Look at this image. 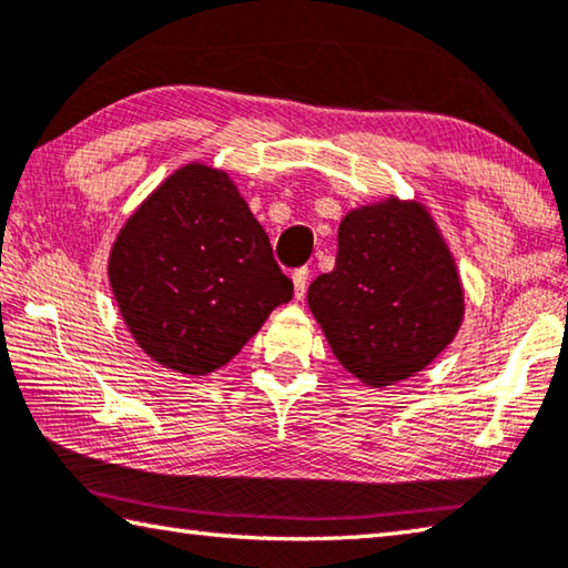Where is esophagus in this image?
Wrapping results in <instances>:
<instances>
[{
    "mask_svg": "<svg viewBox=\"0 0 568 568\" xmlns=\"http://www.w3.org/2000/svg\"><path fill=\"white\" fill-rule=\"evenodd\" d=\"M292 280H294V296L296 298H304L306 284H308V266H302V270H296Z\"/></svg>",
    "mask_w": 568,
    "mask_h": 568,
    "instance_id": "34e87169",
    "label": "esophagus"
}]
</instances>
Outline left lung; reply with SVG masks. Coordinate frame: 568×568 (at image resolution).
Listing matches in <instances>:
<instances>
[{"instance_id": "obj_1", "label": "left lung", "mask_w": 568, "mask_h": 568, "mask_svg": "<svg viewBox=\"0 0 568 568\" xmlns=\"http://www.w3.org/2000/svg\"><path fill=\"white\" fill-rule=\"evenodd\" d=\"M334 356L383 388L423 371L463 324L450 250L417 202L385 200L341 220L334 272L308 286Z\"/></svg>"}]
</instances>
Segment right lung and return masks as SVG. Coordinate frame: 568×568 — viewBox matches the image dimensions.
<instances>
[{
    "mask_svg": "<svg viewBox=\"0 0 568 568\" xmlns=\"http://www.w3.org/2000/svg\"><path fill=\"white\" fill-rule=\"evenodd\" d=\"M109 280L138 346L185 376L222 368L294 294L227 173L200 163L180 168L133 212Z\"/></svg>",
    "mask_w": 568,
    "mask_h": 568,
    "instance_id": "1",
    "label": "right lung"
}]
</instances>
